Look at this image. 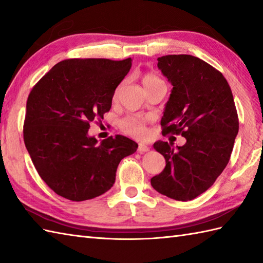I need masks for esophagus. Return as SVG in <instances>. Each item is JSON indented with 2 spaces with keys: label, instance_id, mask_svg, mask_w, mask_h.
Here are the masks:
<instances>
[{
  "label": "esophagus",
  "instance_id": "obj_1",
  "mask_svg": "<svg viewBox=\"0 0 263 263\" xmlns=\"http://www.w3.org/2000/svg\"><path fill=\"white\" fill-rule=\"evenodd\" d=\"M150 150V148L148 146H146V144H142V143H139L138 146V152L140 154H143V153H148Z\"/></svg>",
  "mask_w": 263,
  "mask_h": 263
}]
</instances>
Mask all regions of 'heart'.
I'll return each mask as SVG.
<instances>
[{
	"mask_svg": "<svg viewBox=\"0 0 263 263\" xmlns=\"http://www.w3.org/2000/svg\"><path fill=\"white\" fill-rule=\"evenodd\" d=\"M159 81H161L159 78L157 76L152 74V73L146 74L142 79L144 87L152 85V83H155V82H159ZM121 89H122V85H120L116 88L115 96L119 95ZM147 123H148V117L140 116V115H128L120 122V127H121V130L127 136L137 138V139H143L147 137V133H148Z\"/></svg>",
	"mask_w": 263,
	"mask_h": 263,
	"instance_id": "1",
	"label": "heart"
}]
</instances>
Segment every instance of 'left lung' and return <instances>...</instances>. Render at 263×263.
<instances>
[{
	"label": "left lung",
	"mask_w": 263,
	"mask_h": 263,
	"mask_svg": "<svg viewBox=\"0 0 263 263\" xmlns=\"http://www.w3.org/2000/svg\"><path fill=\"white\" fill-rule=\"evenodd\" d=\"M157 60L173 86L160 121L163 133L182 135L186 142L176 149L165 141L154 143L166 166L150 182L166 197L189 201L206 191L230 161L237 111L227 80L210 64L185 54Z\"/></svg>",
	"instance_id": "1"
}]
</instances>
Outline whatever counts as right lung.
Masks as SVG:
<instances>
[{
    "mask_svg": "<svg viewBox=\"0 0 263 263\" xmlns=\"http://www.w3.org/2000/svg\"><path fill=\"white\" fill-rule=\"evenodd\" d=\"M132 60L70 59L54 65L27 100L24 140L39 176L71 201L99 197L113 186L120 161L138 143L117 135L100 142L90 123L111 107Z\"/></svg>",
    "mask_w": 263,
    "mask_h": 263,
    "instance_id": "right-lung-1",
    "label": "right lung"
}]
</instances>
